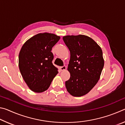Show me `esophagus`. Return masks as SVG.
Masks as SVG:
<instances>
[{
    "instance_id": "34e87169",
    "label": "esophagus",
    "mask_w": 125,
    "mask_h": 125,
    "mask_svg": "<svg viewBox=\"0 0 125 125\" xmlns=\"http://www.w3.org/2000/svg\"><path fill=\"white\" fill-rule=\"evenodd\" d=\"M66 68H67V67L65 65H63V66L60 67V69L61 71H65V69H66Z\"/></svg>"
}]
</instances>
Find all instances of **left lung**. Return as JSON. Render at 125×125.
I'll use <instances>...</instances> for the list:
<instances>
[{
  "mask_svg": "<svg viewBox=\"0 0 125 125\" xmlns=\"http://www.w3.org/2000/svg\"><path fill=\"white\" fill-rule=\"evenodd\" d=\"M63 40L71 53L67 69L71 77L65 82V87L73 96H83L100 79L104 65L102 50L94 40L85 35H67Z\"/></svg>",
  "mask_w": 125,
  "mask_h": 125,
  "instance_id": "obj_1",
  "label": "left lung"
}]
</instances>
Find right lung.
Listing matches in <instances>:
<instances>
[{
    "label": "right lung",
    "instance_id": "1",
    "mask_svg": "<svg viewBox=\"0 0 125 125\" xmlns=\"http://www.w3.org/2000/svg\"><path fill=\"white\" fill-rule=\"evenodd\" d=\"M60 39L51 33H40L25 42L19 55V67L25 83L35 93L47 90L57 74L52 48Z\"/></svg>",
    "mask_w": 125,
    "mask_h": 125
}]
</instances>
